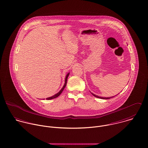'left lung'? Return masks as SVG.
<instances>
[{
    "instance_id": "left-lung-1",
    "label": "left lung",
    "mask_w": 148,
    "mask_h": 148,
    "mask_svg": "<svg viewBox=\"0 0 148 148\" xmlns=\"http://www.w3.org/2000/svg\"><path fill=\"white\" fill-rule=\"evenodd\" d=\"M92 94L94 96H95V97H98V98H100V99H109L113 97H103L97 96H96V95H94V94H93V93H92Z\"/></svg>"
}]
</instances>
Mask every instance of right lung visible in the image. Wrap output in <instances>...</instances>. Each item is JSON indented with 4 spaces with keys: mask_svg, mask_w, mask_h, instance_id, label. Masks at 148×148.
<instances>
[{
    "mask_svg": "<svg viewBox=\"0 0 148 148\" xmlns=\"http://www.w3.org/2000/svg\"><path fill=\"white\" fill-rule=\"evenodd\" d=\"M69 73H68V74L66 75V77H65V84L64 85L63 87L62 88V89L59 91V92H58L57 94L55 95L54 96H52V97H48V98H46L47 100H51V99H53L56 98V97H58L62 93V92H63L64 88L65 87V86H66V81H67V79H68V76H69Z\"/></svg>",
    "mask_w": 148,
    "mask_h": 148,
    "instance_id": "1",
    "label": "right lung"
}]
</instances>
